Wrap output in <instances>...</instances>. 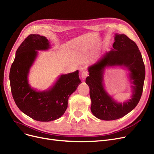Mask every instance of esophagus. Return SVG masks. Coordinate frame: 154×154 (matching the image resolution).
I'll return each instance as SVG.
<instances>
[{
	"label": "esophagus",
	"mask_w": 154,
	"mask_h": 154,
	"mask_svg": "<svg viewBox=\"0 0 154 154\" xmlns=\"http://www.w3.org/2000/svg\"><path fill=\"white\" fill-rule=\"evenodd\" d=\"M88 76V72L86 70V69H82V72H81V77L84 80Z\"/></svg>",
	"instance_id": "obj_1"
}]
</instances>
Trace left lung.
Listing matches in <instances>:
<instances>
[{
  "label": "left lung",
  "instance_id": "obj_1",
  "mask_svg": "<svg viewBox=\"0 0 154 154\" xmlns=\"http://www.w3.org/2000/svg\"><path fill=\"white\" fill-rule=\"evenodd\" d=\"M112 47L95 63L88 66L89 76L86 79L90 89L91 110L96 118L104 121L120 119L134 109L141 98L145 77L143 58L134 41L124 34L116 33ZM116 66L127 68L132 84V94L123 103L107 93L103 83L106 68Z\"/></svg>",
  "mask_w": 154,
  "mask_h": 154
}]
</instances>
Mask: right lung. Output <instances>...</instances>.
<instances>
[{
	"label": "right lung",
	"instance_id": "1",
	"mask_svg": "<svg viewBox=\"0 0 154 154\" xmlns=\"http://www.w3.org/2000/svg\"><path fill=\"white\" fill-rule=\"evenodd\" d=\"M51 49L48 38L38 34H31L17 49L11 67L9 80L11 93L18 109L34 120L49 122L64 114L70 95L81 82L79 70L61 74L48 89L38 91L28 81L30 68L38 54V51Z\"/></svg>",
	"mask_w": 154,
	"mask_h": 154
}]
</instances>
